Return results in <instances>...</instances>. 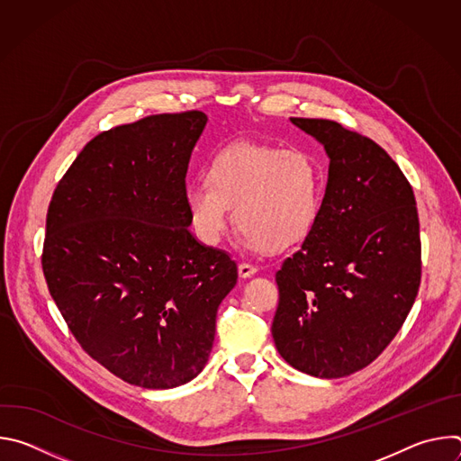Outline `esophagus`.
<instances>
[{
  "label": "esophagus",
  "instance_id": "1",
  "mask_svg": "<svg viewBox=\"0 0 461 461\" xmlns=\"http://www.w3.org/2000/svg\"><path fill=\"white\" fill-rule=\"evenodd\" d=\"M255 272H257V268H255L253 265H248V262H240V265H239V276H240L242 279L251 277Z\"/></svg>",
  "mask_w": 461,
  "mask_h": 461
}]
</instances>
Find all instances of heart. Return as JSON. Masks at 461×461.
Segmentation results:
<instances>
[{
	"label": "heart",
	"mask_w": 461,
	"mask_h": 461,
	"mask_svg": "<svg viewBox=\"0 0 461 461\" xmlns=\"http://www.w3.org/2000/svg\"><path fill=\"white\" fill-rule=\"evenodd\" d=\"M324 191L321 164L303 149L233 142L208 164V180L185 185L193 230L206 244L224 235L231 208L249 249H281L313 228Z\"/></svg>",
	"instance_id": "obj_1"
}]
</instances>
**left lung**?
<instances>
[{"label":"left lung","mask_w":461,"mask_h":461,"mask_svg":"<svg viewBox=\"0 0 461 461\" xmlns=\"http://www.w3.org/2000/svg\"><path fill=\"white\" fill-rule=\"evenodd\" d=\"M292 123L324 146L330 166L312 231L276 274L272 336L294 368L343 377L390 345L416 301V199L400 166L368 137L334 120Z\"/></svg>","instance_id":"8db88e82"}]
</instances>
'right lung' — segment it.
Masks as SVG:
<instances>
[{
  "mask_svg": "<svg viewBox=\"0 0 461 461\" xmlns=\"http://www.w3.org/2000/svg\"><path fill=\"white\" fill-rule=\"evenodd\" d=\"M203 111L96 135L58 182L41 268L82 348L116 377L173 388L204 368L237 265L189 231L185 173Z\"/></svg>",
  "mask_w": 461,
  "mask_h": 461,
  "instance_id": "obj_1",
  "label": "right lung"
}]
</instances>
